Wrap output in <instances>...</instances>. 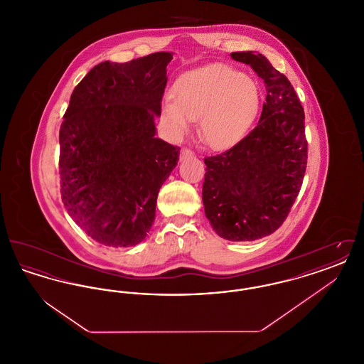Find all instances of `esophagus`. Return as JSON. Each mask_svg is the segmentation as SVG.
<instances>
[{"label": "esophagus", "instance_id": "esophagus-1", "mask_svg": "<svg viewBox=\"0 0 364 364\" xmlns=\"http://www.w3.org/2000/svg\"><path fill=\"white\" fill-rule=\"evenodd\" d=\"M193 151H191L190 149H183L181 150V154H180V159L183 161V159H187V158H191V156H193Z\"/></svg>", "mask_w": 364, "mask_h": 364}]
</instances>
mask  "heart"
<instances>
[{"mask_svg": "<svg viewBox=\"0 0 364 364\" xmlns=\"http://www.w3.org/2000/svg\"><path fill=\"white\" fill-rule=\"evenodd\" d=\"M172 98L161 106L162 122L181 138L199 120V134L215 150L239 143L259 113L262 90L251 76L225 64H208L181 73L172 86Z\"/></svg>", "mask_w": 364, "mask_h": 364, "instance_id": "heart-1", "label": "heart"}]
</instances>
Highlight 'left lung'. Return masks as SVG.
I'll return each mask as SVG.
<instances>
[{"label": "left lung", "instance_id": "1", "mask_svg": "<svg viewBox=\"0 0 364 364\" xmlns=\"http://www.w3.org/2000/svg\"><path fill=\"white\" fill-rule=\"evenodd\" d=\"M266 85L257 127L220 156L205 158V214L215 233L252 242L276 232L288 217L307 166L304 110L285 75L258 52L230 53Z\"/></svg>", "mask_w": 364, "mask_h": 364}]
</instances>
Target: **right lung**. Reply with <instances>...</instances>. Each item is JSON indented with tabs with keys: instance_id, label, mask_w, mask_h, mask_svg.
<instances>
[{
	"instance_id": "obj_1",
	"label": "right lung",
	"mask_w": 364,
	"mask_h": 364,
	"mask_svg": "<svg viewBox=\"0 0 364 364\" xmlns=\"http://www.w3.org/2000/svg\"><path fill=\"white\" fill-rule=\"evenodd\" d=\"M173 53L104 61L75 87L60 128L61 198L95 242L132 247L156 218V196L180 149L156 138Z\"/></svg>"
}]
</instances>
